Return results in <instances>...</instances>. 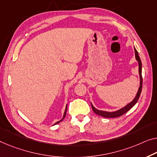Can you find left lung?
Masks as SVG:
<instances>
[{
	"label": "left lung",
	"instance_id": "obj_1",
	"mask_svg": "<svg viewBox=\"0 0 157 157\" xmlns=\"http://www.w3.org/2000/svg\"><path fill=\"white\" fill-rule=\"evenodd\" d=\"M135 58H136V60H137V62H138V64H139V74H140V80L139 90L137 91V93L136 96H135V99H133L130 103H129V104L126 105L125 106H124L123 108L113 112H107V111H100V110L95 109L93 105L92 104V103H91L93 111L96 114H97V115L99 116H101L102 117H104V118H117V117L121 116L122 115H123V114H125L126 112L129 111L131 108H132V107L135 105V104L137 102V101H138L140 94H141V92H142V62H141V60H140V56L138 55V52H137L135 48Z\"/></svg>",
	"mask_w": 157,
	"mask_h": 157
}]
</instances>
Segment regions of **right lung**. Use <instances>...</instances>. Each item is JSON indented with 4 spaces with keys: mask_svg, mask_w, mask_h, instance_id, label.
<instances>
[{
    "mask_svg": "<svg viewBox=\"0 0 157 157\" xmlns=\"http://www.w3.org/2000/svg\"><path fill=\"white\" fill-rule=\"evenodd\" d=\"M67 106L66 105V107H65V112H64V114H63V118L61 119V120L60 121H58V122H56L54 125H56V124H58V123H59L60 122H61V121L63 120L64 119V118L65 117V116H66V112H67Z\"/></svg>",
    "mask_w": 157,
    "mask_h": 157,
    "instance_id": "obj_1",
    "label": "right lung"
}]
</instances>
